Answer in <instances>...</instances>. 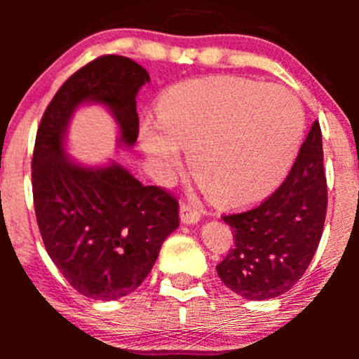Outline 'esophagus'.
Here are the masks:
<instances>
[{
    "instance_id": "34e87169",
    "label": "esophagus",
    "mask_w": 359,
    "mask_h": 359,
    "mask_svg": "<svg viewBox=\"0 0 359 359\" xmlns=\"http://www.w3.org/2000/svg\"><path fill=\"white\" fill-rule=\"evenodd\" d=\"M200 217H201L200 210H198L193 203L184 201L182 205H180V219H182V222L196 224L198 220H200Z\"/></svg>"
}]
</instances>
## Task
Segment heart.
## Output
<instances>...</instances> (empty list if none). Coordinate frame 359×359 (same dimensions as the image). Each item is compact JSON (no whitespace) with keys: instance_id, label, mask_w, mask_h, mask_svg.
<instances>
[{"instance_id":"heart-1","label":"heart","mask_w":359,"mask_h":359,"mask_svg":"<svg viewBox=\"0 0 359 359\" xmlns=\"http://www.w3.org/2000/svg\"><path fill=\"white\" fill-rule=\"evenodd\" d=\"M158 123L146 119L139 139L147 156L173 177L179 146L203 189L220 203H252L273 193L302 140V104L281 86L247 79H191L158 99Z\"/></svg>"}]
</instances>
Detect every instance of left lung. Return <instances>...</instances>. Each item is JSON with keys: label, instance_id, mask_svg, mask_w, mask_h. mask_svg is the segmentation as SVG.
Listing matches in <instances>:
<instances>
[{"label": "left lung", "instance_id": "8db88e82", "mask_svg": "<svg viewBox=\"0 0 359 359\" xmlns=\"http://www.w3.org/2000/svg\"><path fill=\"white\" fill-rule=\"evenodd\" d=\"M327 205L321 128L314 121L283 184L260 205L222 215L234 238L217 266L222 283L250 300L290 290L320 245Z\"/></svg>", "mask_w": 359, "mask_h": 359}]
</instances>
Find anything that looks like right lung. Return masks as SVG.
<instances>
[{"instance_id":"right-lung-1","label":"right lung","mask_w":359,"mask_h":359,"mask_svg":"<svg viewBox=\"0 0 359 359\" xmlns=\"http://www.w3.org/2000/svg\"><path fill=\"white\" fill-rule=\"evenodd\" d=\"M149 74L128 57L102 55L74 72L43 112L32 153V198L50 259L74 290L116 300L153 269L163 241L179 227V200L142 186L125 168H83L64 156L62 137L72 111L86 100L106 104L121 142L135 144V95Z\"/></svg>"}]
</instances>
